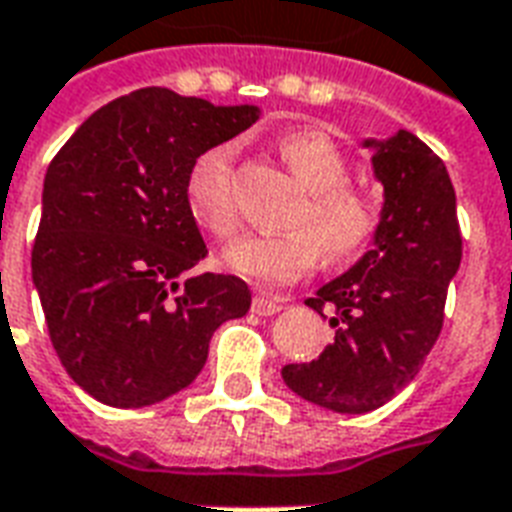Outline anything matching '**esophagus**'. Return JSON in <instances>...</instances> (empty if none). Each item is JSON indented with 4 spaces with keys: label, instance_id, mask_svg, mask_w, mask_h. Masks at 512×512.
I'll use <instances>...</instances> for the list:
<instances>
[{
    "label": "esophagus",
    "instance_id": "obj_1",
    "mask_svg": "<svg viewBox=\"0 0 512 512\" xmlns=\"http://www.w3.org/2000/svg\"><path fill=\"white\" fill-rule=\"evenodd\" d=\"M285 301H287V295L268 293V290H257L255 298H252V312L260 314V317H268V314L279 312Z\"/></svg>",
    "mask_w": 512,
    "mask_h": 512
}]
</instances>
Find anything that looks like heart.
Masks as SVG:
<instances>
[{
	"label": "heart",
	"instance_id": "obj_1",
	"mask_svg": "<svg viewBox=\"0 0 512 512\" xmlns=\"http://www.w3.org/2000/svg\"><path fill=\"white\" fill-rule=\"evenodd\" d=\"M236 143L222 140L200 151L187 176V206L200 230L227 241L238 233ZM279 154L309 198L295 217V230L276 236H244L225 249V266L260 285H282L304 276L325 255L333 263L369 246L382 222V203L372 189L350 184V160L323 130H290Z\"/></svg>",
	"mask_w": 512,
	"mask_h": 512
}]
</instances>
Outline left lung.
I'll return each instance as SVG.
<instances>
[{
    "label": "left lung",
    "mask_w": 512,
    "mask_h": 512,
    "mask_svg": "<svg viewBox=\"0 0 512 512\" xmlns=\"http://www.w3.org/2000/svg\"><path fill=\"white\" fill-rule=\"evenodd\" d=\"M382 184L372 249L306 298L331 309L333 342L314 361L287 363V388L342 415H363L415 380L445 320L450 279L461 266L456 192L448 168L412 132L366 138Z\"/></svg>",
    "instance_id": "1"
}]
</instances>
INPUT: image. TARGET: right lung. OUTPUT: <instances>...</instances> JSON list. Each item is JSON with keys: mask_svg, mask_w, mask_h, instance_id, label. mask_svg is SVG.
Listing matches in <instances>:
<instances>
[{"mask_svg": "<svg viewBox=\"0 0 512 512\" xmlns=\"http://www.w3.org/2000/svg\"><path fill=\"white\" fill-rule=\"evenodd\" d=\"M257 116V105L149 86L102 105L48 165L32 282L59 361L102 404L149 407L184 391L214 331L249 312L238 276L179 279L206 257L189 168Z\"/></svg>", "mask_w": 512, "mask_h": 512, "instance_id": "add662e5", "label": "right lung"}]
</instances>
